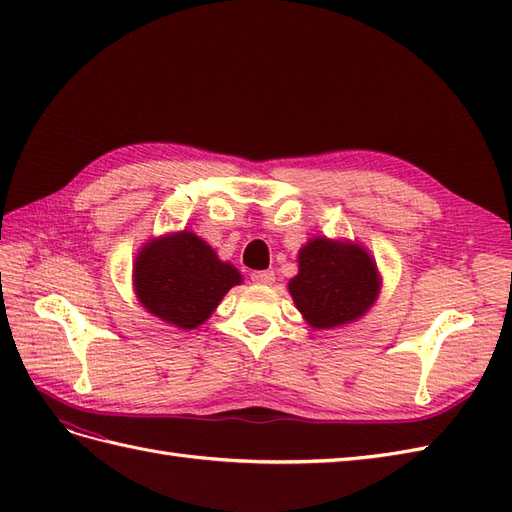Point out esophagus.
I'll list each match as a JSON object with an SVG mask.
<instances>
[{"instance_id": "1", "label": "esophagus", "mask_w": 512, "mask_h": 512, "mask_svg": "<svg viewBox=\"0 0 512 512\" xmlns=\"http://www.w3.org/2000/svg\"><path fill=\"white\" fill-rule=\"evenodd\" d=\"M252 282L260 284V286H271L275 282V273L273 271H254Z\"/></svg>"}]
</instances>
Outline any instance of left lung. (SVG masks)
Returning a JSON list of instances; mask_svg holds the SVG:
<instances>
[{
  "label": "left lung",
  "instance_id": "8db88e82",
  "mask_svg": "<svg viewBox=\"0 0 512 512\" xmlns=\"http://www.w3.org/2000/svg\"><path fill=\"white\" fill-rule=\"evenodd\" d=\"M299 273L288 292L312 329H339L363 318L380 297L374 256L350 239L312 237L297 256Z\"/></svg>",
  "mask_w": 512,
  "mask_h": 512
}]
</instances>
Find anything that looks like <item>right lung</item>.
I'll return each instance as SVG.
<instances>
[{
    "instance_id": "add662e5",
    "label": "right lung",
    "mask_w": 512,
    "mask_h": 512,
    "mask_svg": "<svg viewBox=\"0 0 512 512\" xmlns=\"http://www.w3.org/2000/svg\"><path fill=\"white\" fill-rule=\"evenodd\" d=\"M243 275L192 230L151 237L138 250L132 286L145 312L179 331L205 324Z\"/></svg>"
}]
</instances>
